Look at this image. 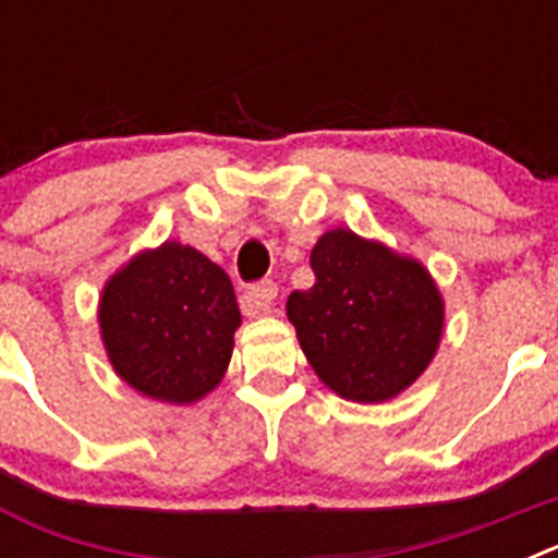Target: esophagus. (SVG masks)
<instances>
[{"label": "esophagus", "mask_w": 558, "mask_h": 558, "mask_svg": "<svg viewBox=\"0 0 558 558\" xmlns=\"http://www.w3.org/2000/svg\"><path fill=\"white\" fill-rule=\"evenodd\" d=\"M276 295H279L276 282L265 279V282H259L256 288H251L248 293L243 295V313L248 315V318H263V315L276 313Z\"/></svg>", "instance_id": "1"}]
</instances>
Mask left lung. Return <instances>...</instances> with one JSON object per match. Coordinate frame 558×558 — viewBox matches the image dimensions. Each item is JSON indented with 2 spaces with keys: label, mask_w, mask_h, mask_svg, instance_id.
<instances>
[{
  "label": "left lung",
  "mask_w": 558,
  "mask_h": 558,
  "mask_svg": "<svg viewBox=\"0 0 558 558\" xmlns=\"http://www.w3.org/2000/svg\"><path fill=\"white\" fill-rule=\"evenodd\" d=\"M315 284L288 299L310 366L338 397L374 405L416 383L445 335V295L425 265L352 229L310 251Z\"/></svg>",
  "instance_id": "left-lung-1"
}]
</instances>
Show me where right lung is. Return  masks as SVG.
Returning a JSON list of instances; mask_svg holds the SVG:
<instances>
[{
	"mask_svg": "<svg viewBox=\"0 0 558 558\" xmlns=\"http://www.w3.org/2000/svg\"><path fill=\"white\" fill-rule=\"evenodd\" d=\"M97 324L108 363L133 391L192 405L220 386L243 315L220 265L165 240L108 276Z\"/></svg>",
	"mask_w": 558,
	"mask_h": 558,
	"instance_id": "obj_1",
	"label": "right lung"
}]
</instances>
